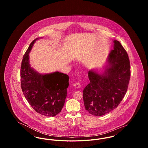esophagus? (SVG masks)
Masks as SVG:
<instances>
[{"mask_svg":"<svg viewBox=\"0 0 148 148\" xmlns=\"http://www.w3.org/2000/svg\"><path fill=\"white\" fill-rule=\"evenodd\" d=\"M73 86H75V87L77 88H80V83H74V84H73Z\"/></svg>","mask_w":148,"mask_h":148,"instance_id":"obj_1","label":"esophagus"}]
</instances>
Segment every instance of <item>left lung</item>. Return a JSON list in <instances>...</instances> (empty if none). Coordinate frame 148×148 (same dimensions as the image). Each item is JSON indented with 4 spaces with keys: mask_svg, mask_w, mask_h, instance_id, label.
Returning a JSON list of instances; mask_svg holds the SVG:
<instances>
[{
    "mask_svg": "<svg viewBox=\"0 0 148 148\" xmlns=\"http://www.w3.org/2000/svg\"><path fill=\"white\" fill-rule=\"evenodd\" d=\"M109 54L106 71L100 74L88 71L90 83L83 90L85 110L102 116L119 105L127 92L130 77V64L126 50L118 40Z\"/></svg>",
    "mask_w": 148,
    "mask_h": 148,
    "instance_id": "1",
    "label": "left lung"
}]
</instances>
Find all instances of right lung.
I'll return each instance as SVG.
<instances>
[{"mask_svg":"<svg viewBox=\"0 0 148 148\" xmlns=\"http://www.w3.org/2000/svg\"><path fill=\"white\" fill-rule=\"evenodd\" d=\"M37 39L38 38L31 42L21 62V89L36 112L46 116H54L63 108L69 86V77L58 71L40 74L30 67L29 53Z\"/></svg>","mask_w":148,"mask_h":148,"instance_id":"add662e5","label":"right lung"}]
</instances>
